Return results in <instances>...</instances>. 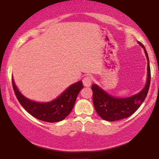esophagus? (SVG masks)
<instances>
[{"label": "esophagus", "instance_id": "obj_1", "mask_svg": "<svg viewBox=\"0 0 159 159\" xmlns=\"http://www.w3.org/2000/svg\"><path fill=\"white\" fill-rule=\"evenodd\" d=\"M82 82L84 87H90L92 84V77L90 76H86L82 80Z\"/></svg>", "mask_w": 159, "mask_h": 159}]
</instances>
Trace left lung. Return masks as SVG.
Masks as SVG:
<instances>
[{"label": "left lung", "instance_id": "1", "mask_svg": "<svg viewBox=\"0 0 159 159\" xmlns=\"http://www.w3.org/2000/svg\"><path fill=\"white\" fill-rule=\"evenodd\" d=\"M139 45L144 48L148 60L147 83L144 89L138 94L126 98H116L108 95L96 84H93V101L98 114L104 120L114 121L125 119L136 111L145 101L151 83V68L149 58L144 45L140 42Z\"/></svg>", "mask_w": 159, "mask_h": 159}]
</instances>
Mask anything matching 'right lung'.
<instances>
[{
    "label": "right lung",
    "mask_w": 159,
    "mask_h": 159,
    "mask_svg": "<svg viewBox=\"0 0 159 159\" xmlns=\"http://www.w3.org/2000/svg\"><path fill=\"white\" fill-rule=\"evenodd\" d=\"M13 89L21 106L32 116L46 122H56L64 119L72 110L80 90L83 88L79 81L69 86L59 97L49 103L30 101L19 93L12 79Z\"/></svg>",
    "instance_id": "obj_1"
}]
</instances>
